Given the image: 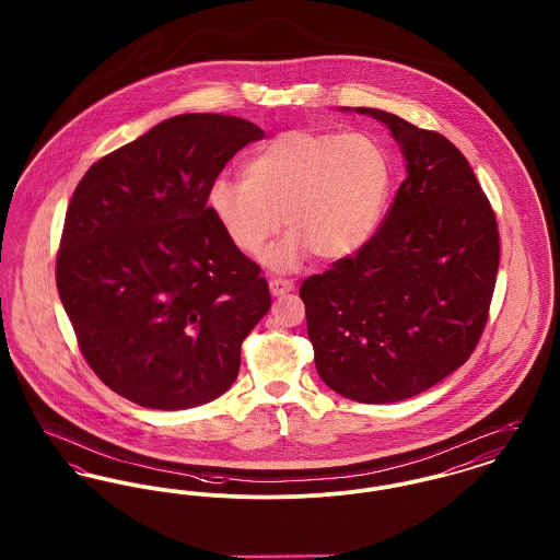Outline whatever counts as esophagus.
<instances>
[{"label": "esophagus", "mask_w": 560, "mask_h": 560, "mask_svg": "<svg viewBox=\"0 0 560 560\" xmlns=\"http://www.w3.org/2000/svg\"><path fill=\"white\" fill-rule=\"evenodd\" d=\"M268 290H270L272 296H283V294L294 290V281H290V279H270Z\"/></svg>", "instance_id": "1"}]
</instances>
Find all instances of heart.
Segmentation results:
<instances>
[{"label": "heart", "mask_w": 560, "mask_h": 560, "mask_svg": "<svg viewBox=\"0 0 560 560\" xmlns=\"http://www.w3.org/2000/svg\"><path fill=\"white\" fill-rule=\"evenodd\" d=\"M243 175L215 177L207 205L243 254H258L283 218L290 234L264 254L275 270L296 268L311 252L329 262L362 249L392 186L387 152L362 132H281L245 163Z\"/></svg>", "instance_id": "b5f03b06"}]
</instances>
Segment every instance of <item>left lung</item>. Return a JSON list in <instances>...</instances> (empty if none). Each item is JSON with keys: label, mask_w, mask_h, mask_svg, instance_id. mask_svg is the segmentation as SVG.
<instances>
[{"label": "left lung", "mask_w": 560, "mask_h": 560, "mask_svg": "<svg viewBox=\"0 0 560 560\" xmlns=\"http://www.w3.org/2000/svg\"><path fill=\"white\" fill-rule=\"evenodd\" d=\"M401 148V182L355 256L300 285L315 368L331 392L392 404L423 394L474 353L499 268L493 209L440 132L372 107Z\"/></svg>", "instance_id": "left-lung-1"}]
</instances>
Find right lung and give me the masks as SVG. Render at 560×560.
<instances>
[{"label":"right lung","instance_id":"add662e5","mask_svg":"<svg viewBox=\"0 0 560 560\" xmlns=\"http://www.w3.org/2000/svg\"><path fill=\"white\" fill-rule=\"evenodd\" d=\"M222 114L173 116L80 179L57 288L80 351L118 395L184 410L229 392L241 345L270 308L260 266L207 207L211 182L262 139Z\"/></svg>","mask_w":560,"mask_h":560}]
</instances>
